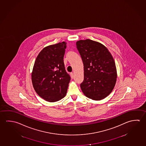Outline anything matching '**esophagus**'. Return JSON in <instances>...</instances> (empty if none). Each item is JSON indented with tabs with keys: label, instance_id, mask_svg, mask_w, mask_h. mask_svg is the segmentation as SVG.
Here are the masks:
<instances>
[{
	"label": "esophagus",
	"instance_id": "1",
	"mask_svg": "<svg viewBox=\"0 0 146 146\" xmlns=\"http://www.w3.org/2000/svg\"><path fill=\"white\" fill-rule=\"evenodd\" d=\"M71 78H72V79H73V78H74V73H71Z\"/></svg>",
	"mask_w": 146,
	"mask_h": 146
}]
</instances>
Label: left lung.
<instances>
[{
  "label": "left lung",
  "mask_w": 146,
  "mask_h": 146,
  "mask_svg": "<svg viewBox=\"0 0 146 146\" xmlns=\"http://www.w3.org/2000/svg\"><path fill=\"white\" fill-rule=\"evenodd\" d=\"M84 66L83 93L94 100H101L112 92L117 81L115 60L108 48L90 39L76 42Z\"/></svg>",
  "instance_id": "8db88e82"
}]
</instances>
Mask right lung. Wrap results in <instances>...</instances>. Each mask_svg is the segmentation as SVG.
Listing matches in <instances>:
<instances>
[{
    "mask_svg": "<svg viewBox=\"0 0 146 146\" xmlns=\"http://www.w3.org/2000/svg\"><path fill=\"white\" fill-rule=\"evenodd\" d=\"M67 43L46 46L36 58L31 73L35 90L45 100L54 102L65 97L70 77L65 70L64 56Z\"/></svg>",
    "mask_w": 146,
    "mask_h": 146,
    "instance_id": "obj_1",
    "label": "right lung"
}]
</instances>
